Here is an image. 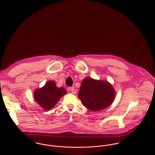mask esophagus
I'll list each match as a JSON object with an SVG mask.
<instances>
[{"label":"esophagus","mask_w":155,"mask_h":155,"mask_svg":"<svg viewBox=\"0 0 155 155\" xmlns=\"http://www.w3.org/2000/svg\"><path fill=\"white\" fill-rule=\"evenodd\" d=\"M70 90L71 91V92H72V94H76V92H77V91H76V89L74 88V87H70Z\"/></svg>","instance_id":"34e87169"}]
</instances>
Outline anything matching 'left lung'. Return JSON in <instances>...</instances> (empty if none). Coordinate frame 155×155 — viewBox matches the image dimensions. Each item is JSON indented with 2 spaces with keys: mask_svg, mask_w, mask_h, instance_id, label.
<instances>
[{
  "mask_svg": "<svg viewBox=\"0 0 155 155\" xmlns=\"http://www.w3.org/2000/svg\"><path fill=\"white\" fill-rule=\"evenodd\" d=\"M78 97L86 108L97 112L107 108L113 103L115 91L106 81L86 77L81 82Z\"/></svg>",
  "mask_w": 155,
  "mask_h": 155,
  "instance_id": "1",
  "label": "left lung"
}]
</instances>
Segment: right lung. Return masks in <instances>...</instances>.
<instances>
[{
    "mask_svg": "<svg viewBox=\"0 0 155 155\" xmlns=\"http://www.w3.org/2000/svg\"><path fill=\"white\" fill-rule=\"evenodd\" d=\"M66 94L64 88L57 87L55 81H49L43 87L35 91L34 98L42 108L49 110L54 107L59 99Z\"/></svg>",
    "mask_w": 155,
    "mask_h": 155,
    "instance_id": "1",
    "label": "right lung"
}]
</instances>
